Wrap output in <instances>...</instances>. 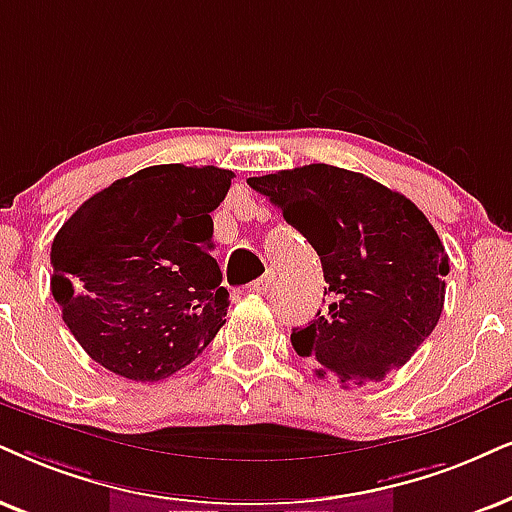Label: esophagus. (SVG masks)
<instances>
[{
	"mask_svg": "<svg viewBox=\"0 0 512 512\" xmlns=\"http://www.w3.org/2000/svg\"><path fill=\"white\" fill-rule=\"evenodd\" d=\"M274 278H276L274 271H267V274H264V276L260 278V281L252 283L250 290H252V293H260V295H264V293H267V290L271 288V283H274Z\"/></svg>",
	"mask_w": 512,
	"mask_h": 512,
	"instance_id": "obj_1",
	"label": "esophagus"
}]
</instances>
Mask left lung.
Returning a JSON list of instances; mask_svg holds the SVG:
<instances>
[{
    "instance_id": "8db88e82",
    "label": "left lung",
    "mask_w": 512,
    "mask_h": 512,
    "mask_svg": "<svg viewBox=\"0 0 512 512\" xmlns=\"http://www.w3.org/2000/svg\"><path fill=\"white\" fill-rule=\"evenodd\" d=\"M248 184L312 243L328 309L295 328V352L345 387L383 380L435 331L449 255L409 198L359 172L304 165Z\"/></svg>"
}]
</instances>
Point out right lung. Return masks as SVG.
<instances>
[{"mask_svg": "<svg viewBox=\"0 0 512 512\" xmlns=\"http://www.w3.org/2000/svg\"><path fill=\"white\" fill-rule=\"evenodd\" d=\"M234 172L153 165L94 193L51 245V295L84 352L155 383L181 371L226 323L212 217Z\"/></svg>", "mask_w": 512, "mask_h": 512, "instance_id": "right-lung-1", "label": "right lung"}]
</instances>
